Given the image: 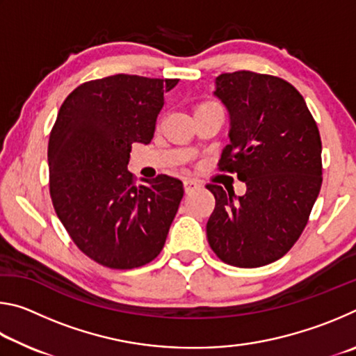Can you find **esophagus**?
Wrapping results in <instances>:
<instances>
[{
	"label": "esophagus",
	"mask_w": 356,
	"mask_h": 356,
	"mask_svg": "<svg viewBox=\"0 0 356 356\" xmlns=\"http://www.w3.org/2000/svg\"><path fill=\"white\" fill-rule=\"evenodd\" d=\"M197 186H200V182H197V180H195V179H186V180H184L185 193H190V191H193L195 188H197Z\"/></svg>",
	"instance_id": "34e87169"
}]
</instances>
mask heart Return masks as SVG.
I'll use <instances>...</instances> for the list:
<instances>
[{
    "mask_svg": "<svg viewBox=\"0 0 356 356\" xmlns=\"http://www.w3.org/2000/svg\"><path fill=\"white\" fill-rule=\"evenodd\" d=\"M202 106H207V105H202ZM200 108H201V106H200Z\"/></svg>",
    "mask_w": 356,
    "mask_h": 356,
    "instance_id": "obj_1",
    "label": "heart"
}]
</instances>
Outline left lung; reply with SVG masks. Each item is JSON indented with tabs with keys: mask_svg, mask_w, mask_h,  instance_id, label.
<instances>
[{
	"mask_svg": "<svg viewBox=\"0 0 356 356\" xmlns=\"http://www.w3.org/2000/svg\"><path fill=\"white\" fill-rule=\"evenodd\" d=\"M229 114L220 170L237 172L245 195L207 185L215 209L210 248L221 261L254 268L278 261L308 222L322 185V143L305 99L278 76L238 70L215 78Z\"/></svg>",
	"mask_w": 356,
	"mask_h": 356,
	"instance_id": "obj_1",
	"label": "left lung"
}]
</instances>
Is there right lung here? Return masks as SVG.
I'll return each mask as SVG.
<instances>
[{"instance_id":"1","label":"right lung","mask_w":356,"mask_h":356,"mask_svg":"<svg viewBox=\"0 0 356 356\" xmlns=\"http://www.w3.org/2000/svg\"><path fill=\"white\" fill-rule=\"evenodd\" d=\"M177 83L119 74L83 83L59 108L48 141L53 206L78 248L105 267H141L165 246L184 184L161 174L135 186L127 165L131 144L152 141Z\"/></svg>"}]
</instances>
